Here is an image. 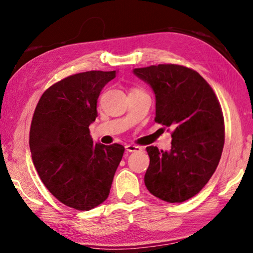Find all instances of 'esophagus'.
I'll return each instance as SVG.
<instances>
[{
    "label": "esophagus",
    "mask_w": 253,
    "mask_h": 253,
    "mask_svg": "<svg viewBox=\"0 0 253 253\" xmlns=\"http://www.w3.org/2000/svg\"><path fill=\"white\" fill-rule=\"evenodd\" d=\"M126 150L127 152H141L142 151V148L138 147V145H133V144H126Z\"/></svg>",
    "instance_id": "esophagus-1"
}]
</instances>
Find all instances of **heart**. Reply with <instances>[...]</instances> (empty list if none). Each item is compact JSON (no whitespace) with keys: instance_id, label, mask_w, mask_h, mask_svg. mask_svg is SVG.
<instances>
[{"instance_id":"obj_1","label":"heart","mask_w":253,"mask_h":253,"mask_svg":"<svg viewBox=\"0 0 253 253\" xmlns=\"http://www.w3.org/2000/svg\"><path fill=\"white\" fill-rule=\"evenodd\" d=\"M132 91H138V90H132Z\"/></svg>"}]
</instances>
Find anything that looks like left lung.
I'll list each match as a JSON object with an SVG mask.
<instances>
[{
    "label": "left lung",
    "instance_id": "obj_1",
    "mask_svg": "<svg viewBox=\"0 0 253 253\" xmlns=\"http://www.w3.org/2000/svg\"><path fill=\"white\" fill-rule=\"evenodd\" d=\"M156 94V122L173 129L169 151L147 147L145 187L160 200L183 202L208 183L224 144L223 115L212 87L185 66L159 64L134 69Z\"/></svg>",
    "mask_w": 253,
    "mask_h": 253
}]
</instances>
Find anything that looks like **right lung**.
I'll use <instances>...</instances> for the list:
<instances>
[{
  "instance_id": "right-lung-1",
  "label": "right lung",
  "mask_w": 253,
  "mask_h": 253,
  "mask_svg": "<svg viewBox=\"0 0 253 253\" xmlns=\"http://www.w3.org/2000/svg\"><path fill=\"white\" fill-rule=\"evenodd\" d=\"M117 71H88L53 84L35 108L30 149L40 179L57 200L88 211L109 197L124 147L93 143L88 126L97 117L102 88Z\"/></svg>"
}]
</instances>
